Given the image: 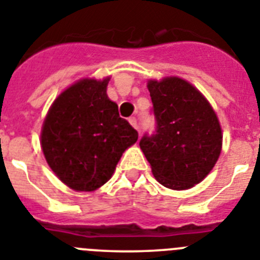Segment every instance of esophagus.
Returning a JSON list of instances; mask_svg holds the SVG:
<instances>
[{
	"mask_svg": "<svg viewBox=\"0 0 260 260\" xmlns=\"http://www.w3.org/2000/svg\"><path fill=\"white\" fill-rule=\"evenodd\" d=\"M128 122H130V125H132L133 127L138 128V121L135 117H130V118H128Z\"/></svg>",
	"mask_w": 260,
	"mask_h": 260,
	"instance_id": "obj_1",
	"label": "esophagus"
}]
</instances>
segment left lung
Wrapping results in <instances>:
<instances>
[{"label": "left lung", "instance_id": "1", "mask_svg": "<svg viewBox=\"0 0 260 260\" xmlns=\"http://www.w3.org/2000/svg\"><path fill=\"white\" fill-rule=\"evenodd\" d=\"M156 130L144 134L141 150L162 186L186 190L204 180L222 146L220 122L208 100L178 77L147 83Z\"/></svg>", "mask_w": 260, "mask_h": 260}]
</instances>
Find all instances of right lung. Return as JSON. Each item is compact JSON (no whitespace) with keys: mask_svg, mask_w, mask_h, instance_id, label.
<instances>
[{"mask_svg":"<svg viewBox=\"0 0 260 260\" xmlns=\"http://www.w3.org/2000/svg\"><path fill=\"white\" fill-rule=\"evenodd\" d=\"M109 78L80 79L50 107L41 148L54 174L70 189L93 191L109 181L138 132L107 95Z\"/></svg>","mask_w":260,"mask_h":260,"instance_id":"add662e5","label":"right lung"}]
</instances>
